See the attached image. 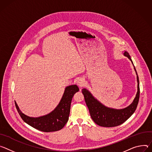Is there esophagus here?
I'll list each match as a JSON object with an SVG mask.
<instances>
[{"instance_id":"1","label":"esophagus","mask_w":152,"mask_h":152,"mask_svg":"<svg viewBox=\"0 0 152 152\" xmlns=\"http://www.w3.org/2000/svg\"><path fill=\"white\" fill-rule=\"evenodd\" d=\"M77 85L80 87V88H82L83 86H84V85H85V80L84 78H79L77 81Z\"/></svg>"}]
</instances>
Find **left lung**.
Instances as JSON below:
<instances>
[{
    "label": "left lung",
    "mask_w": 152,
    "mask_h": 152,
    "mask_svg": "<svg viewBox=\"0 0 152 152\" xmlns=\"http://www.w3.org/2000/svg\"><path fill=\"white\" fill-rule=\"evenodd\" d=\"M124 55L127 57L133 64V61L129 53L125 51ZM134 69L137 75L138 92L132 103L124 109H115L107 107L98 102L88 90L86 89H82V93L85 97V102L89 109L91 116L97 125L106 127H112L121 125L129 118L135 111L139 102L140 91L139 78L134 66Z\"/></svg>",
    "instance_id": "left-lung-1"
}]
</instances>
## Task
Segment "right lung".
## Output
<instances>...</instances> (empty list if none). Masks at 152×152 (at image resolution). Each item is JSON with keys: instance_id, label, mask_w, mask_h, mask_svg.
<instances>
[{"instance_id": "obj_1", "label": "right lung", "mask_w": 152, "mask_h": 152, "mask_svg": "<svg viewBox=\"0 0 152 152\" xmlns=\"http://www.w3.org/2000/svg\"><path fill=\"white\" fill-rule=\"evenodd\" d=\"M78 91L79 88L75 85L67 86L56 108L50 113L40 117L28 116L21 112L15 102V105L22 119L31 127L44 132H56L61 130L68 121L73 96Z\"/></svg>"}]
</instances>
